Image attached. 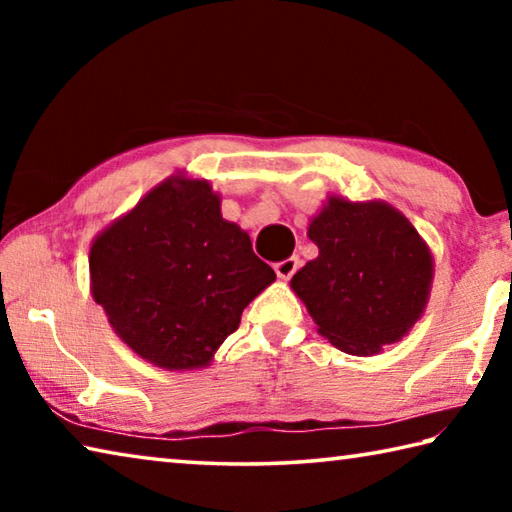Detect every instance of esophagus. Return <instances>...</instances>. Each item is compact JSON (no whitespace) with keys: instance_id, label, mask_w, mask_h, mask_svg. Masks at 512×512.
I'll return each instance as SVG.
<instances>
[{"instance_id":"obj_1","label":"esophagus","mask_w":512,"mask_h":512,"mask_svg":"<svg viewBox=\"0 0 512 512\" xmlns=\"http://www.w3.org/2000/svg\"><path fill=\"white\" fill-rule=\"evenodd\" d=\"M298 266H300L298 257H289V259H282V262L273 264L275 273H277V277H280V280H289V277L298 271Z\"/></svg>"}]
</instances>
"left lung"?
<instances>
[{
    "instance_id": "8db88e82",
    "label": "left lung",
    "mask_w": 512,
    "mask_h": 512,
    "mask_svg": "<svg viewBox=\"0 0 512 512\" xmlns=\"http://www.w3.org/2000/svg\"><path fill=\"white\" fill-rule=\"evenodd\" d=\"M307 235L318 257L291 277V289L329 343L368 357L409 334L427 307L433 259L402 212L329 196Z\"/></svg>"
}]
</instances>
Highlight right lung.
Masks as SVG:
<instances>
[{"label":"right lung","mask_w":512,"mask_h":512,"mask_svg":"<svg viewBox=\"0 0 512 512\" xmlns=\"http://www.w3.org/2000/svg\"><path fill=\"white\" fill-rule=\"evenodd\" d=\"M275 280L207 180L171 176L90 248L92 296L135 354L167 370L210 366L241 311Z\"/></svg>","instance_id":"add662e5"}]
</instances>
